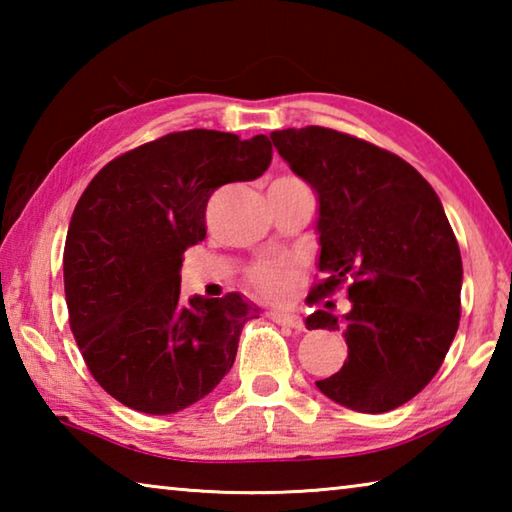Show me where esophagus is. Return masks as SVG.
Wrapping results in <instances>:
<instances>
[{
    "label": "esophagus",
    "mask_w": 512,
    "mask_h": 512,
    "mask_svg": "<svg viewBox=\"0 0 512 512\" xmlns=\"http://www.w3.org/2000/svg\"><path fill=\"white\" fill-rule=\"evenodd\" d=\"M273 320V323L282 325V327H291V329H298V332H302L305 329V323H302V318L296 316V314H280V311H273L271 316H268Z\"/></svg>",
    "instance_id": "obj_1"
}]
</instances>
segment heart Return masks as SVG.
Listing matches in <instances>:
<instances>
[{
    "label": "heart",
    "instance_id": "heart-1",
    "mask_svg": "<svg viewBox=\"0 0 512 512\" xmlns=\"http://www.w3.org/2000/svg\"><path fill=\"white\" fill-rule=\"evenodd\" d=\"M298 280V268L287 259H266L250 266L246 282L266 300H284Z\"/></svg>",
    "mask_w": 512,
    "mask_h": 512
}]
</instances>
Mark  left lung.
Here are the masks:
<instances>
[{
  "mask_svg": "<svg viewBox=\"0 0 512 512\" xmlns=\"http://www.w3.org/2000/svg\"><path fill=\"white\" fill-rule=\"evenodd\" d=\"M271 140L320 201V277L307 302L341 289L352 302L343 318H307L348 343L343 368L316 386L352 411H393L436 377L461 318V250L440 198L400 155L361 137L305 126Z\"/></svg>",
  "mask_w": 512,
  "mask_h": 512,
  "instance_id": "left-lung-1",
  "label": "left lung"
}]
</instances>
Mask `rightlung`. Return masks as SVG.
I'll list each match as a JSON object with an SVG mask.
<instances>
[{
  "instance_id": "add662e5",
  "label": "right lung",
  "mask_w": 512,
  "mask_h": 512,
  "mask_svg": "<svg viewBox=\"0 0 512 512\" xmlns=\"http://www.w3.org/2000/svg\"><path fill=\"white\" fill-rule=\"evenodd\" d=\"M271 160L266 135L194 128L121 153L85 187L63 253L69 327L90 375L128 409L183 411L235 363L257 307L239 293L183 300L180 266L205 239L216 189L259 178Z\"/></svg>"
}]
</instances>
